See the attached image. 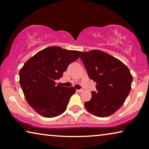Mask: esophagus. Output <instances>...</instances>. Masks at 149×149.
Instances as JSON below:
<instances>
[{"mask_svg": "<svg viewBox=\"0 0 149 149\" xmlns=\"http://www.w3.org/2000/svg\"><path fill=\"white\" fill-rule=\"evenodd\" d=\"M77 91L78 93H82L84 92V89H79V90H77Z\"/></svg>", "mask_w": 149, "mask_h": 149, "instance_id": "esophagus-1", "label": "esophagus"}]
</instances>
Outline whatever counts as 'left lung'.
Instances as JSON below:
<instances>
[{
	"label": "left lung",
	"instance_id": "1",
	"mask_svg": "<svg viewBox=\"0 0 149 149\" xmlns=\"http://www.w3.org/2000/svg\"><path fill=\"white\" fill-rule=\"evenodd\" d=\"M81 54L89 78L97 84V91L91 92V99L85 102V107L95 116H109L127 99L132 88V75L122 62L101 50Z\"/></svg>",
	"mask_w": 149,
	"mask_h": 149
}]
</instances>
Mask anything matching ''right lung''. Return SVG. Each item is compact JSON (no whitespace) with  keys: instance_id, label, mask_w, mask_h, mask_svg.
Listing matches in <instances>:
<instances>
[{"instance_id":"add662e5","label":"right lung","mask_w":149,"mask_h":149,"mask_svg":"<svg viewBox=\"0 0 149 149\" xmlns=\"http://www.w3.org/2000/svg\"><path fill=\"white\" fill-rule=\"evenodd\" d=\"M82 52L49 47L35 54L19 70V84L25 98L35 112L45 118L58 116L64 112L74 87L56 85L70 64Z\"/></svg>"}]
</instances>
